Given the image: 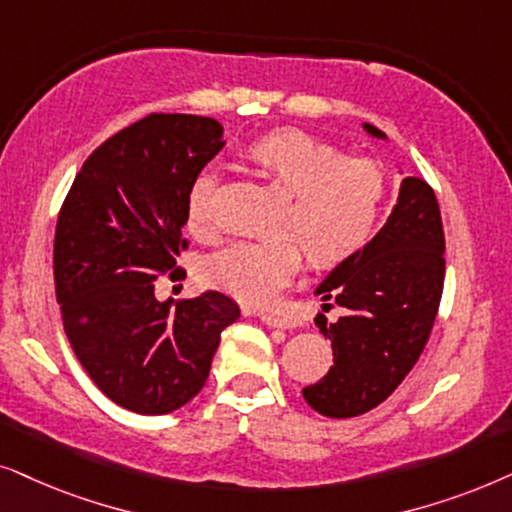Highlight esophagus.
I'll use <instances>...</instances> for the list:
<instances>
[{"label": "esophagus", "mask_w": 512, "mask_h": 512, "mask_svg": "<svg viewBox=\"0 0 512 512\" xmlns=\"http://www.w3.org/2000/svg\"><path fill=\"white\" fill-rule=\"evenodd\" d=\"M260 318H262V323L269 325V327H295V318L288 316V313L262 311Z\"/></svg>", "instance_id": "34e87169"}]
</instances>
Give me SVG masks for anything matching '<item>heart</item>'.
<instances>
[{
  "mask_svg": "<svg viewBox=\"0 0 512 512\" xmlns=\"http://www.w3.org/2000/svg\"><path fill=\"white\" fill-rule=\"evenodd\" d=\"M245 159L264 180L290 194L281 234L292 238L236 241L210 255L203 276L213 288L262 304L283 290L306 260L330 271L346 264L370 243L384 208L388 175L370 156H344L330 142L295 128L262 135L245 147ZM215 173H201L187 194V224L194 234L213 231L217 220Z\"/></svg>",
  "mask_w": 512,
  "mask_h": 512,
  "instance_id": "obj_1",
  "label": "heart"
}]
</instances>
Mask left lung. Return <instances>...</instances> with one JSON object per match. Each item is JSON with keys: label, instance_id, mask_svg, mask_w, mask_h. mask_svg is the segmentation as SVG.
<instances>
[{"label": "left lung", "instance_id": "obj_1", "mask_svg": "<svg viewBox=\"0 0 512 512\" xmlns=\"http://www.w3.org/2000/svg\"><path fill=\"white\" fill-rule=\"evenodd\" d=\"M363 128L386 138L370 124ZM442 285L445 231L438 199L421 177H405L379 234L318 285L316 295L335 299L344 313L335 323L316 316L332 342L335 365L304 388L306 403L332 419L358 417L384 403L431 337Z\"/></svg>", "mask_w": 512, "mask_h": 512}]
</instances>
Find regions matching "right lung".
<instances>
[{"mask_svg":"<svg viewBox=\"0 0 512 512\" xmlns=\"http://www.w3.org/2000/svg\"><path fill=\"white\" fill-rule=\"evenodd\" d=\"M222 147L220 121L149 114L88 156L60 208L53 278L65 335L93 384L131 412L187 405L241 316L217 290L154 295L159 276H185L189 187Z\"/></svg>","mask_w":512,"mask_h":512,"instance_id":"add662e5","label":"right lung"}]
</instances>
